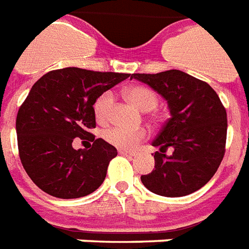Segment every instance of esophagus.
Returning a JSON list of instances; mask_svg holds the SVG:
<instances>
[{
    "label": "esophagus",
    "instance_id": "obj_1",
    "mask_svg": "<svg viewBox=\"0 0 249 249\" xmlns=\"http://www.w3.org/2000/svg\"><path fill=\"white\" fill-rule=\"evenodd\" d=\"M119 154H121V156H129V157H132V156H133V153L126 152V150H119Z\"/></svg>",
    "mask_w": 249,
    "mask_h": 249
}]
</instances>
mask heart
Masks as SVG:
<instances>
[{
    "label": "heart",
    "instance_id": "obj_1",
    "mask_svg": "<svg viewBox=\"0 0 249 249\" xmlns=\"http://www.w3.org/2000/svg\"><path fill=\"white\" fill-rule=\"evenodd\" d=\"M128 100L143 112L153 110L158 104V97L156 92L145 86H133L125 91ZM115 103V95L112 91L103 92L96 97L93 103V113L99 123L104 124L109 120L110 110ZM146 130L143 129H126L123 126H112L103 132V137L107 142L115 148L123 150H133L146 139Z\"/></svg>",
    "mask_w": 249,
    "mask_h": 249
}]
</instances>
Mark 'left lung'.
Here are the masks:
<instances>
[{
    "label": "left lung",
    "instance_id": "1",
    "mask_svg": "<svg viewBox=\"0 0 249 249\" xmlns=\"http://www.w3.org/2000/svg\"><path fill=\"white\" fill-rule=\"evenodd\" d=\"M165 97L171 117L162 126L153 146L156 166L141 176L143 186L162 196H185L199 190L213 177L226 153L227 113L218 93L203 80L169 70L133 73ZM173 149L170 156L164 154Z\"/></svg>",
    "mask_w": 249,
    "mask_h": 249
}]
</instances>
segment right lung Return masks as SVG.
I'll return each instance as SVG.
<instances>
[{"instance_id":"right-lung-1","label":"right lung","mask_w":249,"mask_h":249,"mask_svg":"<svg viewBox=\"0 0 249 249\" xmlns=\"http://www.w3.org/2000/svg\"><path fill=\"white\" fill-rule=\"evenodd\" d=\"M126 78L129 73L66 67L50 71L31 87L17 115V141L22 166L40 190L73 199L104 182L117 150L89 133L96 126L93 103ZM76 137L91 141L90 149L75 151Z\"/></svg>"}]
</instances>
